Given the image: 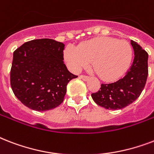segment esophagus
I'll use <instances>...</instances> for the list:
<instances>
[{"mask_svg":"<svg viewBox=\"0 0 154 154\" xmlns=\"http://www.w3.org/2000/svg\"><path fill=\"white\" fill-rule=\"evenodd\" d=\"M79 77L81 78V79L83 80V81H87V80H89V77H88V76H85V75H81Z\"/></svg>","mask_w":154,"mask_h":154,"instance_id":"obj_1","label":"esophagus"}]
</instances>
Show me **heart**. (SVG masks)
Wrapping results in <instances>:
<instances>
[{
  "label": "heart",
  "mask_w": 154,
  "mask_h": 154,
  "mask_svg": "<svg viewBox=\"0 0 154 154\" xmlns=\"http://www.w3.org/2000/svg\"><path fill=\"white\" fill-rule=\"evenodd\" d=\"M64 57L74 72L93 61L99 77L105 82H112L122 77L129 69L133 49L124 40L100 37L82 43L79 48L69 45L64 51Z\"/></svg>",
  "instance_id": "1"
}]
</instances>
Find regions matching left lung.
I'll return each instance as SVG.
<instances>
[{"instance_id": "8db88e82", "label": "left lung", "mask_w": 154, "mask_h": 154, "mask_svg": "<svg viewBox=\"0 0 154 154\" xmlns=\"http://www.w3.org/2000/svg\"><path fill=\"white\" fill-rule=\"evenodd\" d=\"M134 59L126 74L117 82L101 84V89L91 94L97 105L107 109H121L138 98L148 77V53L137 42L131 41Z\"/></svg>"}]
</instances>
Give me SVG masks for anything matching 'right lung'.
<instances>
[{
    "mask_svg": "<svg viewBox=\"0 0 154 154\" xmlns=\"http://www.w3.org/2000/svg\"><path fill=\"white\" fill-rule=\"evenodd\" d=\"M64 49L61 42L44 38L25 42L13 52L11 88L26 107L42 112L63 102L68 83L77 77L64 64Z\"/></svg>",
    "mask_w": 154,
    "mask_h": 154,
    "instance_id": "add662e5",
    "label": "right lung"
}]
</instances>
